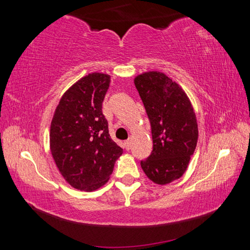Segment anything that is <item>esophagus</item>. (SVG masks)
<instances>
[{
  "label": "esophagus",
  "instance_id": "esophagus-1",
  "mask_svg": "<svg viewBox=\"0 0 250 250\" xmlns=\"http://www.w3.org/2000/svg\"><path fill=\"white\" fill-rule=\"evenodd\" d=\"M124 146H125V150H130L131 149V141H125V143H124Z\"/></svg>",
  "mask_w": 250,
  "mask_h": 250
}]
</instances>
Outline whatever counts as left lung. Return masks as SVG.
<instances>
[{
    "label": "left lung",
    "mask_w": 250,
    "mask_h": 250,
    "mask_svg": "<svg viewBox=\"0 0 250 250\" xmlns=\"http://www.w3.org/2000/svg\"><path fill=\"white\" fill-rule=\"evenodd\" d=\"M134 84L150 120L153 140V150L141 161V167L152 182L166 185L184 174L195 151V112L183 89L163 73L139 75Z\"/></svg>",
    "instance_id": "1"
}]
</instances>
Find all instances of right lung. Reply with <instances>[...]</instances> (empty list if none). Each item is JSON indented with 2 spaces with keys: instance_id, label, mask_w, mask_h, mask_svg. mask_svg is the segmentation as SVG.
Segmentation results:
<instances>
[{
  "instance_id": "add662e5",
  "label": "right lung",
  "mask_w": 250,
  "mask_h": 250,
  "mask_svg": "<svg viewBox=\"0 0 250 250\" xmlns=\"http://www.w3.org/2000/svg\"><path fill=\"white\" fill-rule=\"evenodd\" d=\"M110 76L92 73L74 83L55 110L50 152L64 179L77 189L95 191L107 183L122 149L110 138L103 103Z\"/></svg>"
}]
</instances>
